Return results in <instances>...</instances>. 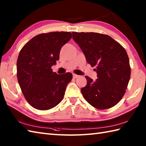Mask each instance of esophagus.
I'll use <instances>...</instances> for the list:
<instances>
[{"label":"esophagus","instance_id":"1","mask_svg":"<svg viewBox=\"0 0 146 146\" xmlns=\"http://www.w3.org/2000/svg\"><path fill=\"white\" fill-rule=\"evenodd\" d=\"M80 76L79 75H76V74H73V77L74 78H78Z\"/></svg>","mask_w":146,"mask_h":146}]
</instances>
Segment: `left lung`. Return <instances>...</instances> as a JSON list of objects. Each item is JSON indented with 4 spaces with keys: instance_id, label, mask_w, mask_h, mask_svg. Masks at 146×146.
Segmentation results:
<instances>
[{
    "instance_id": "1",
    "label": "left lung",
    "mask_w": 146,
    "mask_h": 146,
    "mask_svg": "<svg viewBox=\"0 0 146 146\" xmlns=\"http://www.w3.org/2000/svg\"><path fill=\"white\" fill-rule=\"evenodd\" d=\"M73 38L85 54L86 61L96 66L97 79L86 76L87 84L81 88L86 101L98 109L115 106L125 93L131 77L129 59L125 49L110 36L97 33L73 32Z\"/></svg>"
}]
</instances>
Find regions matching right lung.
<instances>
[{
  "mask_svg": "<svg viewBox=\"0 0 146 146\" xmlns=\"http://www.w3.org/2000/svg\"><path fill=\"white\" fill-rule=\"evenodd\" d=\"M70 32H51L34 37L23 46L17 61L18 83L27 102L41 110L51 109L63 99L71 73L58 75L51 69L60 58Z\"/></svg>",
  "mask_w": 146,
  "mask_h": 146,
  "instance_id": "obj_1",
  "label": "right lung"
}]
</instances>
